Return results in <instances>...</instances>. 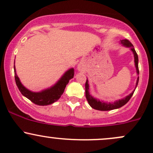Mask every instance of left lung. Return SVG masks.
<instances>
[{
	"mask_svg": "<svg viewBox=\"0 0 153 153\" xmlns=\"http://www.w3.org/2000/svg\"><path fill=\"white\" fill-rule=\"evenodd\" d=\"M121 43H122L123 45L126 46V47H131V50L133 51L134 52V62H135V65H136V71H137V74L139 73V66H138V55L137 53H136V50H134V47H133V44L129 42L128 40L127 39H125V40H122L121 41ZM139 78L138 77L137 79V81H136V88L137 86L138 82H139ZM89 85H88V79L86 80V82H85V96H86L87 100H88V103L90 104V106H91L92 108L93 109H96V110H99V111H109V110H112V109H118V108H120L121 106H124L126 103H128V101L131 99V96H133L134 94V91L133 93H131L129 96H126V98H123V99L119 100V101H117L115 102L114 103H104V102H101L99 100H97L96 98H93L90 95L89 93Z\"/></svg>",
	"mask_w": 153,
	"mask_h": 153,
	"instance_id": "8db88e82",
	"label": "left lung"
}]
</instances>
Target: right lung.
I'll return each instance as SVG.
<instances>
[{
	"label": "right lung",
	"mask_w": 153,
	"mask_h": 153,
	"mask_svg": "<svg viewBox=\"0 0 153 153\" xmlns=\"http://www.w3.org/2000/svg\"><path fill=\"white\" fill-rule=\"evenodd\" d=\"M14 68L15 70L14 65ZM14 73H15L14 77H15L16 84L20 93L35 104L39 105V106H47V105L52 104L55 102L60 98L61 95L63 93L66 85L68 83L71 79L74 77V68H71L68 71L65 72V74L62 76V78L59 80L56 85H54L50 89L43 90L39 93H34L26 89L21 84L19 78L16 74L15 71H14Z\"/></svg>",
	"instance_id": "obj_1"
}]
</instances>
